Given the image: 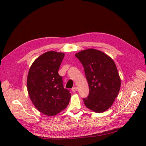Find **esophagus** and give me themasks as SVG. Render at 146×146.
Listing matches in <instances>:
<instances>
[{
	"mask_svg": "<svg viewBox=\"0 0 146 146\" xmlns=\"http://www.w3.org/2000/svg\"><path fill=\"white\" fill-rule=\"evenodd\" d=\"M71 90H72L73 92H75L77 91V88L75 87H75L72 88V89H71Z\"/></svg>",
	"mask_w": 146,
	"mask_h": 146,
	"instance_id": "esophagus-1",
	"label": "esophagus"
}]
</instances>
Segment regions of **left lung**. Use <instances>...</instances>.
I'll return each instance as SVG.
<instances>
[{"mask_svg":"<svg viewBox=\"0 0 146 146\" xmlns=\"http://www.w3.org/2000/svg\"><path fill=\"white\" fill-rule=\"evenodd\" d=\"M75 56L83 66L89 86V94L83 99L85 106L100 113L112 105L120 88L116 65L110 56L95 49L80 51Z\"/></svg>","mask_w":146,"mask_h":146,"instance_id":"obj_1","label":"left lung"}]
</instances>
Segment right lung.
Segmentation results:
<instances>
[{"mask_svg": "<svg viewBox=\"0 0 146 146\" xmlns=\"http://www.w3.org/2000/svg\"><path fill=\"white\" fill-rule=\"evenodd\" d=\"M64 56L63 52L48 51L33 62L27 75L29 97L40 112L54 116L66 108L71 94L63 86L58 70Z\"/></svg>", "mask_w": 146, "mask_h": 146, "instance_id": "1", "label": "right lung"}]
</instances>
